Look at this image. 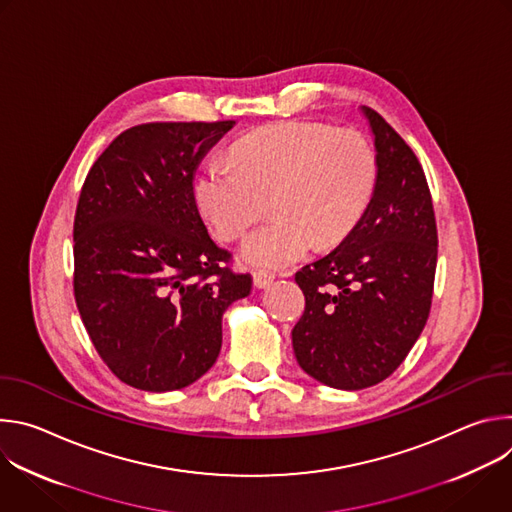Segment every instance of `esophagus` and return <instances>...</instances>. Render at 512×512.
Masks as SVG:
<instances>
[{"mask_svg": "<svg viewBox=\"0 0 512 512\" xmlns=\"http://www.w3.org/2000/svg\"><path fill=\"white\" fill-rule=\"evenodd\" d=\"M273 279H275V275H273L271 271H267V269H255V271H253V283H255L259 289L269 287V285L273 283Z\"/></svg>", "mask_w": 512, "mask_h": 512, "instance_id": "1", "label": "esophagus"}]
</instances>
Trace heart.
<instances>
[{
  "instance_id": "obj_1",
  "label": "heart",
  "mask_w": 512,
  "mask_h": 512,
  "mask_svg": "<svg viewBox=\"0 0 512 512\" xmlns=\"http://www.w3.org/2000/svg\"><path fill=\"white\" fill-rule=\"evenodd\" d=\"M379 178L373 143L354 129L285 121L249 133L235 162L212 158L194 182L204 221L221 241H235L269 206L241 257L255 267H285L312 247L340 243L367 210Z\"/></svg>"
}]
</instances>
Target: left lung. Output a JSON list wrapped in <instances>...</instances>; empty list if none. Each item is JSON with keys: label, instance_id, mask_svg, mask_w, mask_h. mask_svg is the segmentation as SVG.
<instances>
[{"label": "left lung", "instance_id": "left-lung-1", "mask_svg": "<svg viewBox=\"0 0 512 512\" xmlns=\"http://www.w3.org/2000/svg\"><path fill=\"white\" fill-rule=\"evenodd\" d=\"M375 194L356 227L296 281L306 310L291 330L300 367L316 381L358 391L385 381L417 342L431 308L437 229L423 168L373 109Z\"/></svg>", "mask_w": 512, "mask_h": 512}]
</instances>
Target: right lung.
I'll list each match as a JSON object with an SVG mask.
<instances>
[{"mask_svg":"<svg viewBox=\"0 0 512 512\" xmlns=\"http://www.w3.org/2000/svg\"><path fill=\"white\" fill-rule=\"evenodd\" d=\"M235 121L145 123L93 164L75 214V300L111 373L164 393L218 358L223 314L251 294L194 198V174Z\"/></svg>","mask_w":512,"mask_h":512,"instance_id":"obj_1","label":"right lung"}]
</instances>
